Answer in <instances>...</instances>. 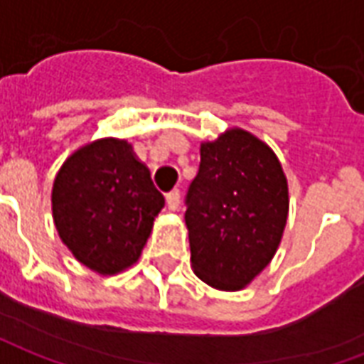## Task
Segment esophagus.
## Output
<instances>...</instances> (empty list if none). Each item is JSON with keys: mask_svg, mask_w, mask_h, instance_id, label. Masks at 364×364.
<instances>
[{"mask_svg": "<svg viewBox=\"0 0 364 364\" xmlns=\"http://www.w3.org/2000/svg\"><path fill=\"white\" fill-rule=\"evenodd\" d=\"M166 203H167V208H169V210H177V208H179V205H181V193H179L177 189H173L171 193H167Z\"/></svg>", "mask_w": 364, "mask_h": 364, "instance_id": "esophagus-1", "label": "esophagus"}]
</instances>
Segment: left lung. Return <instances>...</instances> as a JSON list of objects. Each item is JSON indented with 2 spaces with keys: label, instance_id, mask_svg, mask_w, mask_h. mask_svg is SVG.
Returning <instances> with one entry per match:
<instances>
[{
  "label": "left lung",
  "instance_id": "1",
  "mask_svg": "<svg viewBox=\"0 0 364 364\" xmlns=\"http://www.w3.org/2000/svg\"><path fill=\"white\" fill-rule=\"evenodd\" d=\"M185 203L195 274L213 289L240 290L277 253L289 216V185L267 144L230 128L200 144V166Z\"/></svg>",
  "mask_w": 364,
  "mask_h": 364
}]
</instances>
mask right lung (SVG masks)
I'll list each match as a JSON object with an SVG mask.
<instances>
[{
  "label": "right lung",
  "instance_id": "1",
  "mask_svg": "<svg viewBox=\"0 0 364 364\" xmlns=\"http://www.w3.org/2000/svg\"><path fill=\"white\" fill-rule=\"evenodd\" d=\"M164 205L150 169L119 138H101L75 150L52 187L60 240L99 274L134 265Z\"/></svg>",
  "mask_w": 364,
  "mask_h": 364
}]
</instances>
